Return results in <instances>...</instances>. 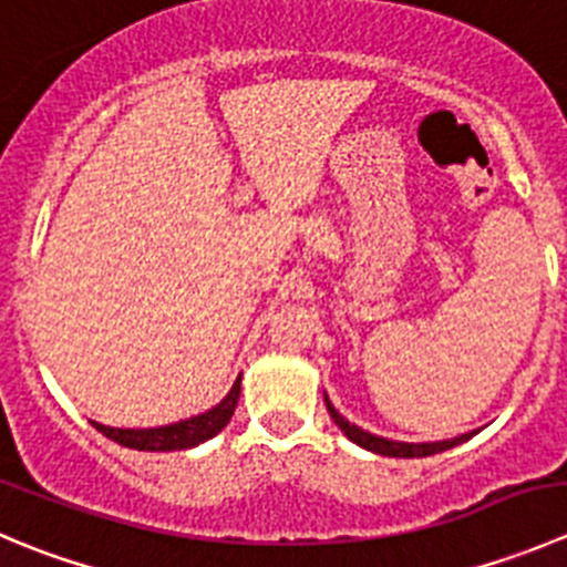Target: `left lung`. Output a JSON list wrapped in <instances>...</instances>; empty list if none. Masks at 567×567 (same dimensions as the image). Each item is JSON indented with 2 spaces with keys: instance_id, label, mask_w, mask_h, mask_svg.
Listing matches in <instances>:
<instances>
[{
  "instance_id": "1",
  "label": "left lung",
  "mask_w": 567,
  "mask_h": 567,
  "mask_svg": "<svg viewBox=\"0 0 567 567\" xmlns=\"http://www.w3.org/2000/svg\"><path fill=\"white\" fill-rule=\"evenodd\" d=\"M323 401H327V410H329V415H332V421L338 423L340 432H343V435L349 437L351 443H357V446L368 449V452H373V454H382V457H430V454L446 452V449L460 446V443L468 441V437L474 435V432H468V435H460V437H454V441H435V443H401V441H388V437L371 435V432L360 430V426H354V423L346 421V417L340 415L338 410H334L332 401L327 399V393H323Z\"/></svg>"
}]
</instances>
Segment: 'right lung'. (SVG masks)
<instances>
[{
	"label": "right lung",
	"instance_id": "1",
	"mask_svg": "<svg viewBox=\"0 0 567 567\" xmlns=\"http://www.w3.org/2000/svg\"><path fill=\"white\" fill-rule=\"evenodd\" d=\"M238 395L240 377L235 379L233 390L213 410L194 417H185V421L168 423V426H157V430H115V426H104V423L96 421L91 423L104 437L118 443V446L137 449V452H183V449H194L199 443L210 441V437H216L227 426L235 406H238Z\"/></svg>",
	"mask_w": 567,
	"mask_h": 567
}]
</instances>
